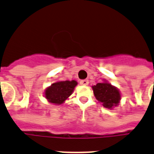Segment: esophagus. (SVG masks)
Returning <instances> with one entry per match:
<instances>
[{
  "label": "esophagus",
  "instance_id": "1",
  "mask_svg": "<svg viewBox=\"0 0 154 154\" xmlns=\"http://www.w3.org/2000/svg\"><path fill=\"white\" fill-rule=\"evenodd\" d=\"M80 84L81 85H84V86H86V85L89 84V81L87 79H83L80 81Z\"/></svg>",
  "mask_w": 154,
  "mask_h": 154
}]
</instances>
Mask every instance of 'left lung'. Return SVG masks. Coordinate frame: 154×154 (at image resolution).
<instances>
[{
	"label": "left lung",
	"instance_id": "1",
	"mask_svg": "<svg viewBox=\"0 0 154 154\" xmlns=\"http://www.w3.org/2000/svg\"><path fill=\"white\" fill-rule=\"evenodd\" d=\"M93 91L96 98L107 109L116 106L120 100V92L108 82L97 83L96 86H93Z\"/></svg>",
	"mask_w": 154,
	"mask_h": 154
}]
</instances>
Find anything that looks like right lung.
<instances>
[{
	"instance_id": "add662e5",
	"label": "right lung",
	"mask_w": 154,
	"mask_h": 154,
	"mask_svg": "<svg viewBox=\"0 0 154 154\" xmlns=\"http://www.w3.org/2000/svg\"><path fill=\"white\" fill-rule=\"evenodd\" d=\"M77 82L72 81H61L53 83L52 86L45 90V97L49 102L53 104H62L66 99L72 94Z\"/></svg>"
}]
</instances>
